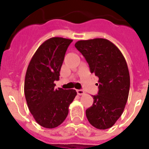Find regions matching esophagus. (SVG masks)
I'll use <instances>...</instances> for the list:
<instances>
[{"instance_id":"obj_1","label":"esophagus","mask_w":149,"mask_h":149,"mask_svg":"<svg viewBox=\"0 0 149 149\" xmlns=\"http://www.w3.org/2000/svg\"><path fill=\"white\" fill-rule=\"evenodd\" d=\"M77 93L79 95H84V93H84V91L82 90V89H77Z\"/></svg>"}]
</instances>
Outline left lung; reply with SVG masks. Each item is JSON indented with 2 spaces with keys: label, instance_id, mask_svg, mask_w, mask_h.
I'll return each instance as SVG.
<instances>
[{
  "label": "left lung",
  "instance_id": "1",
  "mask_svg": "<svg viewBox=\"0 0 149 149\" xmlns=\"http://www.w3.org/2000/svg\"><path fill=\"white\" fill-rule=\"evenodd\" d=\"M74 46L85 57L91 73L99 79V90L93 95V106L86 110V118L96 128H110L122 116L128 98L130 74L125 59L107 39L80 40Z\"/></svg>",
  "mask_w": 149,
  "mask_h": 149
}]
</instances>
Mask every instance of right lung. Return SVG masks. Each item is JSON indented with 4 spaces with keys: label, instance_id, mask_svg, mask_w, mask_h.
Returning <instances> with one entry per match:
<instances>
[{
    "label": "right lung",
    "instance_id": "obj_1",
    "mask_svg": "<svg viewBox=\"0 0 149 149\" xmlns=\"http://www.w3.org/2000/svg\"><path fill=\"white\" fill-rule=\"evenodd\" d=\"M72 39L53 37L39 47L29 63L24 81V95L30 112L39 125L54 128L68 113V107L77 95L74 89L54 86L65 52Z\"/></svg>",
    "mask_w": 149,
    "mask_h": 149
}]
</instances>
